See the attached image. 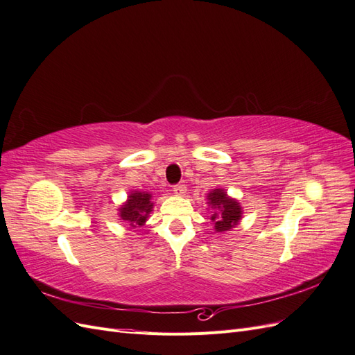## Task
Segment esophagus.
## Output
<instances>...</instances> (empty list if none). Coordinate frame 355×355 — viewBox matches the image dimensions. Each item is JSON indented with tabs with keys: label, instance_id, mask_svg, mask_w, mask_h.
<instances>
[{
	"label": "esophagus",
	"instance_id": "obj_1",
	"mask_svg": "<svg viewBox=\"0 0 355 355\" xmlns=\"http://www.w3.org/2000/svg\"><path fill=\"white\" fill-rule=\"evenodd\" d=\"M173 191H175V194H179V196L185 194V191H187V185H185V182H180V184L175 185V187H173Z\"/></svg>",
	"mask_w": 355,
	"mask_h": 355
}]
</instances>
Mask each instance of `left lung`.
I'll return each mask as SVG.
<instances>
[{
    "label": "left lung",
    "mask_w": 355,
    "mask_h": 355,
    "mask_svg": "<svg viewBox=\"0 0 355 355\" xmlns=\"http://www.w3.org/2000/svg\"><path fill=\"white\" fill-rule=\"evenodd\" d=\"M209 204H211L214 209L211 220L214 222V230L218 232L234 228L241 219L240 204L230 198L223 189H213L209 194Z\"/></svg>",
    "instance_id": "left-lung-1"
}]
</instances>
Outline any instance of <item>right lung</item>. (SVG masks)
Wrapping results in <instances>:
<instances>
[{"mask_svg":"<svg viewBox=\"0 0 355 355\" xmlns=\"http://www.w3.org/2000/svg\"><path fill=\"white\" fill-rule=\"evenodd\" d=\"M151 194L135 191L133 194L128 196L127 202L120 209V218L130 227H142L146 222L148 214L151 213Z\"/></svg>","mask_w":355,"mask_h":355,"instance_id":"right-lung-1","label":"right lung"}]
</instances>
